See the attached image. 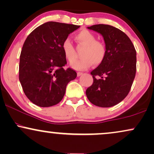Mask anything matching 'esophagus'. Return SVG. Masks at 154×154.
<instances>
[{"label": "esophagus", "mask_w": 154, "mask_h": 154, "mask_svg": "<svg viewBox=\"0 0 154 154\" xmlns=\"http://www.w3.org/2000/svg\"><path fill=\"white\" fill-rule=\"evenodd\" d=\"M82 75H83V73L80 72H77V76H78V77H79V76H81Z\"/></svg>", "instance_id": "34e87169"}]
</instances>
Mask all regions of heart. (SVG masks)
<instances>
[{
	"label": "heart",
	"instance_id": "1",
	"mask_svg": "<svg viewBox=\"0 0 154 154\" xmlns=\"http://www.w3.org/2000/svg\"><path fill=\"white\" fill-rule=\"evenodd\" d=\"M76 41L79 45L85 46L82 52V57L71 64V67L76 70H85L93 65H99L104 61L106 54V48L104 42L97 40L96 36L92 32L83 30L75 35ZM62 49L66 60L72 63L75 59V47L70 40L66 39L62 45Z\"/></svg>",
	"mask_w": 154,
	"mask_h": 154
}]
</instances>
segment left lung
Segmentation results:
<instances>
[{
    "mask_svg": "<svg viewBox=\"0 0 154 154\" xmlns=\"http://www.w3.org/2000/svg\"><path fill=\"white\" fill-rule=\"evenodd\" d=\"M102 35L106 48L104 61L91 72L93 84L86 90L91 104L111 107L129 94L137 71V52L129 37L112 25L87 27Z\"/></svg>",
    "mask_w": 154,
    "mask_h": 154,
    "instance_id": "1",
    "label": "left lung"
}]
</instances>
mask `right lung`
Returning a JSON list of instances; mask_svg holds the SVG:
<instances>
[{
	"label": "right lung",
	"instance_id": "add662e5",
	"mask_svg": "<svg viewBox=\"0 0 154 154\" xmlns=\"http://www.w3.org/2000/svg\"><path fill=\"white\" fill-rule=\"evenodd\" d=\"M79 25L48 22L36 28L23 44L20 56L19 80L28 100L49 107L63 100L66 87L77 77L63 68L67 60L62 45Z\"/></svg>",
	"mask_w": 154,
	"mask_h": 154
}]
</instances>
